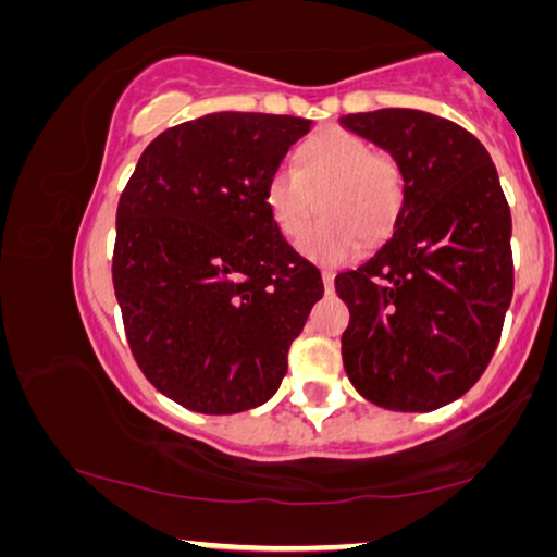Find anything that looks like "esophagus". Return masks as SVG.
<instances>
[{
    "label": "esophagus",
    "instance_id": "obj_1",
    "mask_svg": "<svg viewBox=\"0 0 557 557\" xmlns=\"http://www.w3.org/2000/svg\"><path fill=\"white\" fill-rule=\"evenodd\" d=\"M323 282H325V289H327V293H333V285H335V272H333V270H323Z\"/></svg>",
    "mask_w": 557,
    "mask_h": 557
}]
</instances>
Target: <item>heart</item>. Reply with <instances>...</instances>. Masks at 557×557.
I'll return each mask as SVG.
<instances>
[{
    "mask_svg": "<svg viewBox=\"0 0 557 557\" xmlns=\"http://www.w3.org/2000/svg\"><path fill=\"white\" fill-rule=\"evenodd\" d=\"M324 203L326 219L302 237L300 252L323 264H343L394 234L406 207L404 166L356 133L333 128L297 153V171H272L264 203L282 237L297 239Z\"/></svg>",
    "mask_w": 557,
    "mask_h": 557,
    "instance_id": "obj_1",
    "label": "heart"
}]
</instances>
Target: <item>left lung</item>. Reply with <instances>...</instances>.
Returning a JSON list of instances; mask_svg holds the SVG:
<instances>
[{
  "instance_id": "obj_1",
  "label": "left lung",
  "mask_w": 557,
  "mask_h": 557,
  "mask_svg": "<svg viewBox=\"0 0 557 557\" xmlns=\"http://www.w3.org/2000/svg\"><path fill=\"white\" fill-rule=\"evenodd\" d=\"M343 125L398 159L406 207L371 260L335 277L343 366L368 401L434 411L480 381L515 289L512 216L487 148L454 121L383 108Z\"/></svg>"
}]
</instances>
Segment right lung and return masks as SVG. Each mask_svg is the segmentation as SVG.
I'll use <instances>...</instances> for the list:
<instances>
[{
	"label": "right lung",
	"instance_id": "1",
	"mask_svg": "<svg viewBox=\"0 0 557 557\" xmlns=\"http://www.w3.org/2000/svg\"><path fill=\"white\" fill-rule=\"evenodd\" d=\"M310 125L209 113L156 136L125 184L113 247L125 338L184 409L222 417L268 401L325 293L264 203L270 174Z\"/></svg>",
	"mask_w": 557,
	"mask_h": 557
}]
</instances>
